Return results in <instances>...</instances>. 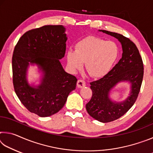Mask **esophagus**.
Masks as SVG:
<instances>
[{
	"mask_svg": "<svg viewBox=\"0 0 153 153\" xmlns=\"http://www.w3.org/2000/svg\"><path fill=\"white\" fill-rule=\"evenodd\" d=\"M86 86V82L84 79H79L77 80V86L78 88H83Z\"/></svg>",
	"mask_w": 153,
	"mask_h": 153,
	"instance_id": "34e87169",
	"label": "esophagus"
}]
</instances>
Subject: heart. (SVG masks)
<instances>
[{
  "label": "heart",
  "instance_id": "1",
  "mask_svg": "<svg viewBox=\"0 0 153 153\" xmlns=\"http://www.w3.org/2000/svg\"><path fill=\"white\" fill-rule=\"evenodd\" d=\"M118 56L119 48L115 42L88 36L75 45V51H67L66 59L71 71L82 69L85 63L90 76L99 78L110 71Z\"/></svg>",
  "mask_w": 153,
  "mask_h": 153
}]
</instances>
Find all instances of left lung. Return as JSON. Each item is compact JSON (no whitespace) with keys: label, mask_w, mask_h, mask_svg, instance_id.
Wrapping results in <instances>:
<instances>
[{"label":"left lung","mask_w":153,"mask_h":153,"mask_svg":"<svg viewBox=\"0 0 153 153\" xmlns=\"http://www.w3.org/2000/svg\"><path fill=\"white\" fill-rule=\"evenodd\" d=\"M117 38L121 44L122 57L118 63L101 79L90 82L92 96L86 105L87 112L102 123L117 120L129 111L138 98L143 79V62L135 44L120 33L99 30ZM120 81H129L131 92L127 99L117 103L109 98L110 90Z\"/></svg>","instance_id":"8db88e82"}]
</instances>
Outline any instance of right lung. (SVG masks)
I'll use <instances>...</instances> for the list:
<instances>
[{"label":"right lung","mask_w":153,"mask_h":153,"mask_svg":"<svg viewBox=\"0 0 153 153\" xmlns=\"http://www.w3.org/2000/svg\"><path fill=\"white\" fill-rule=\"evenodd\" d=\"M63 25H45L27 31L15 46L12 57L15 92L24 107L40 117H48L63 107L77 79L65 71L59 59L65 56L67 35ZM36 64L43 74L33 87L27 81L29 64Z\"/></svg>","instance_id":"obj_1"}]
</instances>
